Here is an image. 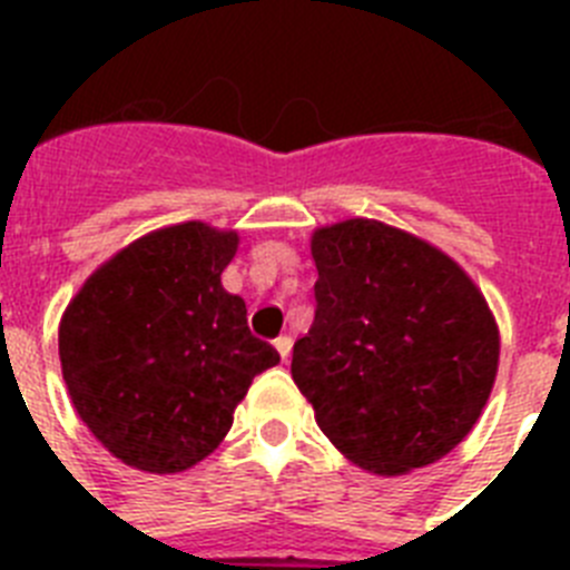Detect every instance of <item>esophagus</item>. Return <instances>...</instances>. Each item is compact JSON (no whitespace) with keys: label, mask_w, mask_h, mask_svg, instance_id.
Returning <instances> with one entry per match:
<instances>
[{"label":"esophagus","mask_w":570,"mask_h":570,"mask_svg":"<svg viewBox=\"0 0 570 570\" xmlns=\"http://www.w3.org/2000/svg\"><path fill=\"white\" fill-rule=\"evenodd\" d=\"M291 345H294V342H291V336H279V340H274V347H276V351H279L282 362H288Z\"/></svg>","instance_id":"1"}]
</instances>
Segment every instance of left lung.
I'll use <instances>...</instances> for the list:
<instances>
[{
  "mask_svg": "<svg viewBox=\"0 0 570 570\" xmlns=\"http://www.w3.org/2000/svg\"><path fill=\"white\" fill-rule=\"evenodd\" d=\"M316 316L291 376L362 471L396 476L451 454L500 365L482 291L445 250L380 219L316 228Z\"/></svg>",
  "mask_w": 570,
  "mask_h": 570,
  "instance_id": "1",
  "label": "left lung"
}]
</instances>
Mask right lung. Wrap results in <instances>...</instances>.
<instances>
[{
    "label": "right lung",
    "mask_w": 570,
    "mask_h": 570,
    "mask_svg": "<svg viewBox=\"0 0 570 570\" xmlns=\"http://www.w3.org/2000/svg\"><path fill=\"white\" fill-rule=\"evenodd\" d=\"M236 230L168 225L116 250L59 322V362L79 420L116 460L179 473L214 454L256 374L279 362L223 288Z\"/></svg>",
    "instance_id": "right-lung-1"
}]
</instances>
